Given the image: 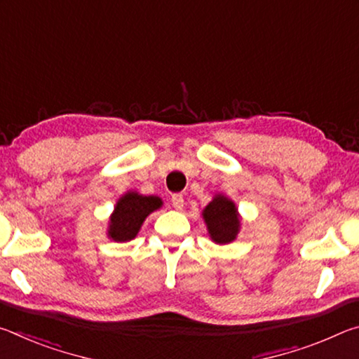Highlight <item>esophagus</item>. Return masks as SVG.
I'll return each instance as SVG.
<instances>
[{"mask_svg":"<svg viewBox=\"0 0 359 359\" xmlns=\"http://www.w3.org/2000/svg\"><path fill=\"white\" fill-rule=\"evenodd\" d=\"M171 203H172V205H174V209H177V210H182V209H184V196H182L180 193H175V194H172Z\"/></svg>","mask_w":359,"mask_h":359,"instance_id":"1","label":"esophagus"}]
</instances>
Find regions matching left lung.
<instances>
[{
    "mask_svg": "<svg viewBox=\"0 0 359 359\" xmlns=\"http://www.w3.org/2000/svg\"><path fill=\"white\" fill-rule=\"evenodd\" d=\"M203 218L208 224L210 239L215 244H229L241 229L238 208L223 194H215V198L205 205Z\"/></svg>",
    "mask_w": 359,
    "mask_h": 359,
    "instance_id": "1",
    "label": "left lung"
}]
</instances>
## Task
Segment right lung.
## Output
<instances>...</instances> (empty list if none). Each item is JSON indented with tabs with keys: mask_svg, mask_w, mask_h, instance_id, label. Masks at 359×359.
I'll return each mask as SVG.
<instances>
[{
	"mask_svg": "<svg viewBox=\"0 0 359 359\" xmlns=\"http://www.w3.org/2000/svg\"><path fill=\"white\" fill-rule=\"evenodd\" d=\"M161 205L163 201L158 196H144L136 191L125 193L115 204L107 236L115 242L135 239L147 215Z\"/></svg>",
	"mask_w": 359,
	"mask_h": 359,
	"instance_id": "1",
	"label": "right lung"
}]
</instances>
